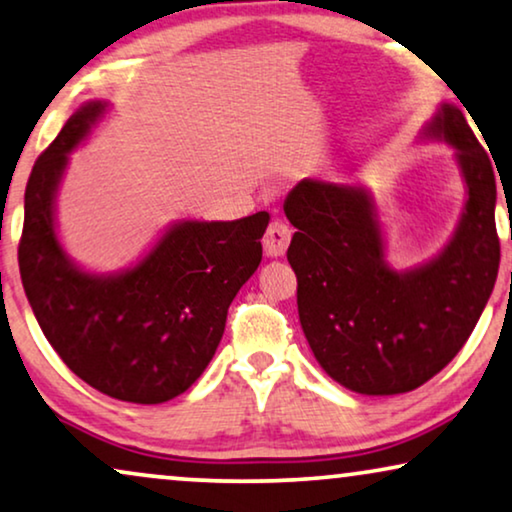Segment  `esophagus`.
Segmentation results:
<instances>
[{"instance_id":"obj_1","label":"esophagus","mask_w":512,"mask_h":512,"mask_svg":"<svg viewBox=\"0 0 512 512\" xmlns=\"http://www.w3.org/2000/svg\"><path fill=\"white\" fill-rule=\"evenodd\" d=\"M290 236H292V229L288 224L281 222V220H274L267 227V234H264V252H267L269 257H281L285 255V250H288L290 245Z\"/></svg>"}]
</instances>
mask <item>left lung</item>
I'll use <instances>...</instances> for the list:
<instances>
[{
	"label": "left lung",
	"mask_w": 512,
	"mask_h": 512,
	"mask_svg": "<svg viewBox=\"0 0 512 512\" xmlns=\"http://www.w3.org/2000/svg\"><path fill=\"white\" fill-rule=\"evenodd\" d=\"M426 131L459 149L468 185L459 229L426 267L407 274L386 267L363 189L302 180L283 203L297 227L288 262L306 342L320 367L356 393H407L435 377L468 342L499 274L489 154L454 105Z\"/></svg>",
	"instance_id": "1"
}]
</instances>
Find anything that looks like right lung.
<instances>
[{"instance_id":"right-lung-1","label":"right lung","mask_w":512,"mask_h":512,"mask_svg":"<svg viewBox=\"0 0 512 512\" xmlns=\"http://www.w3.org/2000/svg\"><path fill=\"white\" fill-rule=\"evenodd\" d=\"M105 105L88 102L39 154L25 187L18 267L37 323L63 363L95 391L159 405L201 377L231 299L262 262L269 213L175 224L138 267L100 278L74 269L53 229L67 152Z\"/></svg>"}]
</instances>
